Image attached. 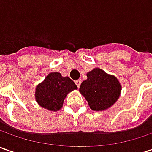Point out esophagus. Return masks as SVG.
I'll return each mask as SVG.
<instances>
[{"label":"esophagus","mask_w":152,"mask_h":152,"mask_svg":"<svg viewBox=\"0 0 152 152\" xmlns=\"http://www.w3.org/2000/svg\"><path fill=\"white\" fill-rule=\"evenodd\" d=\"M75 84H76L77 86H78V88H79V86H80V85H81V80H80V79L76 80V81H75Z\"/></svg>","instance_id":"obj_1"}]
</instances>
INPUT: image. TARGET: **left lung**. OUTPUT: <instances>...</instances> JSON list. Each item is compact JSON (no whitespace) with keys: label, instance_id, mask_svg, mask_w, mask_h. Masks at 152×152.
I'll return each instance as SVG.
<instances>
[{"label":"left lung","instance_id":"8db88e82","mask_svg":"<svg viewBox=\"0 0 152 152\" xmlns=\"http://www.w3.org/2000/svg\"><path fill=\"white\" fill-rule=\"evenodd\" d=\"M79 91L93 111H103L117 102L121 85L116 77L95 68L87 73V79L82 82Z\"/></svg>","mask_w":152,"mask_h":152}]
</instances>
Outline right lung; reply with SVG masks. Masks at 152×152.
Returning <instances> with one entry per match:
<instances>
[{
    "label": "right lung",
    "instance_id": "right-lung-1",
    "mask_svg": "<svg viewBox=\"0 0 152 152\" xmlns=\"http://www.w3.org/2000/svg\"><path fill=\"white\" fill-rule=\"evenodd\" d=\"M77 89V85L69 77H62L56 72L50 73L36 87L35 99L40 107L56 112L61 109L67 94Z\"/></svg>",
    "mask_w": 152,
    "mask_h": 152
}]
</instances>
